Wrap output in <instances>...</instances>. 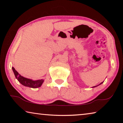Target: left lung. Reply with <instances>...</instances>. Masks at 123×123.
<instances>
[{
	"mask_svg": "<svg viewBox=\"0 0 123 123\" xmlns=\"http://www.w3.org/2000/svg\"><path fill=\"white\" fill-rule=\"evenodd\" d=\"M102 83H103V82H101V84H102ZM96 87V86H94V87Z\"/></svg>",
	"mask_w": 123,
	"mask_h": 123,
	"instance_id": "left-lung-1",
	"label": "left lung"
}]
</instances>
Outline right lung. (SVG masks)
Returning <instances> with one entry per match:
<instances>
[{"label": "right lung", "mask_w": 123, "mask_h": 123, "mask_svg": "<svg viewBox=\"0 0 123 123\" xmlns=\"http://www.w3.org/2000/svg\"><path fill=\"white\" fill-rule=\"evenodd\" d=\"M12 68L14 74V75H15L16 78L17 79L18 81H19L22 85H23V86L31 87V88H36L41 87L42 84H43V81H44V80H43V79L34 81L31 80V79L24 78V77H23L22 76L20 75L15 70L14 67H12Z\"/></svg>", "instance_id": "add662e5"}]
</instances>
